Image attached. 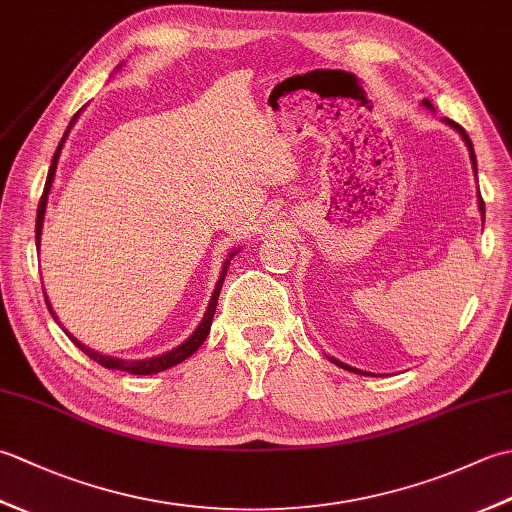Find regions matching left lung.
Listing matches in <instances>:
<instances>
[{
  "instance_id": "obj_1",
  "label": "left lung",
  "mask_w": 512,
  "mask_h": 512,
  "mask_svg": "<svg viewBox=\"0 0 512 512\" xmlns=\"http://www.w3.org/2000/svg\"><path fill=\"white\" fill-rule=\"evenodd\" d=\"M422 105L427 107V110H431L433 112V105H431V101L429 99H422ZM444 123H447L449 127H453L455 132H458L460 136H462V140H464V145H466V149H469V156H471V165H473V171L477 173V160H475V151H473V143H471V138H469V134L464 132V129L458 125V123H453V121H449V118H444ZM477 204H480V213H482V217H484V200L482 198H477ZM330 361L334 363V365H339V367H343V369H347V372H354V374H365V372H361V369H356V367H350L347 363H341V361H336V358H332V356H328Z\"/></svg>"
}]
</instances>
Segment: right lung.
Wrapping results in <instances>:
<instances>
[{"mask_svg":"<svg viewBox=\"0 0 512 512\" xmlns=\"http://www.w3.org/2000/svg\"><path fill=\"white\" fill-rule=\"evenodd\" d=\"M118 68H121V65H118ZM118 68H116V70H118ZM79 116H81V112H76V114L72 116V121H70L68 129H65V134H63V138H61V143H59L57 151H54L52 162H50L48 180H46V187H43V195H41V202H39V209H37V228H35V233H37V248L41 246L43 217H46L48 195H50L52 182H54V173H57V162H59V156H61V149H63V145H65V138H68L70 129L74 127L76 118H79ZM237 253H239L237 248H235V250H231V253H228L226 262H224V266H222V273H220V277H217V284H215V288H213V295H211V301H209V308H206V312H204V317H202L200 325H198V328L193 330V334L189 336V339H187V341H182L178 347H173V350H169V352H162V354H158V356H151V358H140V361H127V358L107 356V354L96 352V350H92V347L83 345L79 339H74V336H72L68 330L63 328V325H61V323H59V319H57V314H54V310H52V306H50L48 297H46V306H48L50 314H52V317H54V321H57V323L61 325V328H63V332L68 334V339H70V341H72L76 347H79V350H81L83 354H88V356L92 358V361H96V363L103 365V367H107V369H121V372H127V374H136V376L158 374V372H165V369H169V367H173V365L182 363L184 358H189V356H191L195 350H198V347L204 343L206 336H209L211 323H213V314H215V306H217V297H220V290H222V284H224V277H226L228 264H231V259H233ZM43 295H46V290H43Z\"/></svg>","mask_w":512,"mask_h":512,"instance_id":"right-lung-1","label":"right lung"}]
</instances>
